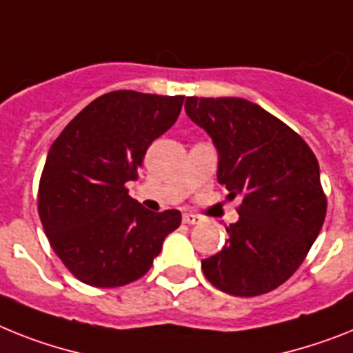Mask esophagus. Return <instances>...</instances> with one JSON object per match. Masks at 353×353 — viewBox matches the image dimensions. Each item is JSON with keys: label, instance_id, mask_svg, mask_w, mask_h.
I'll use <instances>...</instances> for the list:
<instances>
[{"label": "esophagus", "instance_id": "esophagus-1", "mask_svg": "<svg viewBox=\"0 0 353 353\" xmlns=\"http://www.w3.org/2000/svg\"><path fill=\"white\" fill-rule=\"evenodd\" d=\"M201 221H203V219H201L199 215H194V213H185V215H183V222H185V224H199Z\"/></svg>", "mask_w": 353, "mask_h": 353}]
</instances>
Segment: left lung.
I'll use <instances>...</instances> for the list:
<instances>
[{
  "mask_svg": "<svg viewBox=\"0 0 353 353\" xmlns=\"http://www.w3.org/2000/svg\"><path fill=\"white\" fill-rule=\"evenodd\" d=\"M186 114L212 138L217 179L228 199L241 197L239 221L204 276L232 296H259L294 274L325 221L327 197L318 159L282 120L236 97H188Z\"/></svg>",
  "mask_w": 353,
  "mask_h": 353,
  "instance_id": "obj_1",
  "label": "left lung"
}]
</instances>
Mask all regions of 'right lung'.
Masks as SVG:
<instances>
[{"label": "right lung", "mask_w": 353, "mask_h": 353, "mask_svg": "<svg viewBox=\"0 0 353 353\" xmlns=\"http://www.w3.org/2000/svg\"><path fill=\"white\" fill-rule=\"evenodd\" d=\"M185 97L111 91L85 105L50 147L39 217L50 245L81 282L121 287L149 271L179 210L149 212L129 195L156 138L176 123Z\"/></svg>", "instance_id": "1"}]
</instances>
